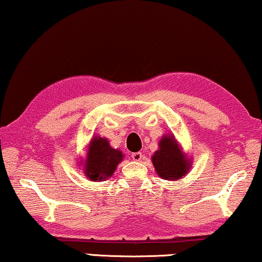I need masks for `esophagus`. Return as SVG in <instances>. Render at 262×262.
<instances>
[{"mask_svg":"<svg viewBox=\"0 0 262 262\" xmlns=\"http://www.w3.org/2000/svg\"><path fill=\"white\" fill-rule=\"evenodd\" d=\"M131 158L134 159L135 162H140V160H142V158H143L142 152H135V154L131 155Z\"/></svg>","mask_w":262,"mask_h":262,"instance_id":"1","label":"esophagus"}]
</instances>
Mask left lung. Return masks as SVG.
<instances>
[{"label": "left lung", "instance_id": "left-lung-1", "mask_svg": "<svg viewBox=\"0 0 262 262\" xmlns=\"http://www.w3.org/2000/svg\"><path fill=\"white\" fill-rule=\"evenodd\" d=\"M152 163L160 178L176 180L186 174L190 164L179 150L172 136H164L159 142V150L155 152Z\"/></svg>", "mask_w": 262, "mask_h": 262}]
</instances>
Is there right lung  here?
Returning <instances> with one entry per match:
<instances>
[{
	"label": "right lung",
	"instance_id": "add662e5",
	"mask_svg": "<svg viewBox=\"0 0 262 262\" xmlns=\"http://www.w3.org/2000/svg\"><path fill=\"white\" fill-rule=\"evenodd\" d=\"M122 159V152L112 148L107 139L96 137L90 143L84 171H85L88 178L94 182L103 180L112 176Z\"/></svg>",
	"mask_w": 262,
	"mask_h": 262
}]
</instances>
